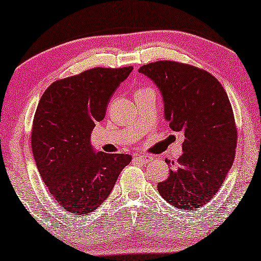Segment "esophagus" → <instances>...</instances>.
Returning <instances> with one entry per match:
<instances>
[{
  "mask_svg": "<svg viewBox=\"0 0 261 261\" xmlns=\"http://www.w3.org/2000/svg\"><path fill=\"white\" fill-rule=\"evenodd\" d=\"M135 158L137 159L141 164H147V163H150L151 161H152V158H151L150 155H145V154H136Z\"/></svg>",
  "mask_w": 261,
  "mask_h": 261,
  "instance_id": "1",
  "label": "esophagus"
}]
</instances>
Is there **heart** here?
Returning a JSON list of instances; mask_svg holds the SVG:
<instances>
[{"instance_id":"1","label":"heart","mask_w":261,"mask_h":261,"mask_svg":"<svg viewBox=\"0 0 261 261\" xmlns=\"http://www.w3.org/2000/svg\"><path fill=\"white\" fill-rule=\"evenodd\" d=\"M143 89H145V88H143ZM143 89H139V90H137L136 92H138V91H141V90H143Z\"/></svg>"}]
</instances>
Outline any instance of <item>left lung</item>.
Masks as SVG:
<instances>
[{
  "instance_id": "1",
  "label": "left lung",
  "mask_w": 261,
  "mask_h": 261,
  "mask_svg": "<svg viewBox=\"0 0 261 261\" xmlns=\"http://www.w3.org/2000/svg\"><path fill=\"white\" fill-rule=\"evenodd\" d=\"M164 99L165 118L184 135L182 154L166 161L170 173L157 185L164 199L179 210H196L219 191L236 157L238 134L227 93L206 70L174 61L139 68Z\"/></svg>"
}]
</instances>
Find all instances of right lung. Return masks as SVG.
Instances as JSON below:
<instances>
[{
    "instance_id": "right-lung-1",
    "label": "right lung",
    "mask_w": 261,
    "mask_h": 261,
    "mask_svg": "<svg viewBox=\"0 0 261 261\" xmlns=\"http://www.w3.org/2000/svg\"><path fill=\"white\" fill-rule=\"evenodd\" d=\"M132 69L85 70L55 81L41 97L31 149L42 179L65 211L82 216L96 210L131 162L130 154L93 152L90 134Z\"/></svg>"
}]
</instances>
